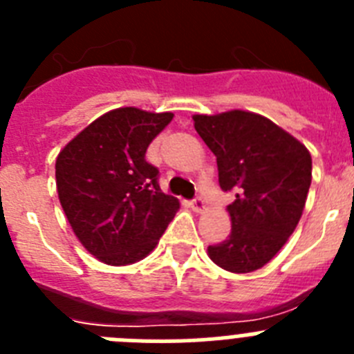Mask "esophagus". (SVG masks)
Returning a JSON list of instances; mask_svg holds the SVG:
<instances>
[{"mask_svg":"<svg viewBox=\"0 0 354 354\" xmlns=\"http://www.w3.org/2000/svg\"><path fill=\"white\" fill-rule=\"evenodd\" d=\"M192 207H193V211H196V212L204 211L205 209L204 198H202V196H195V198L192 200Z\"/></svg>","mask_w":354,"mask_h":354,"instance_id":"esophagus-1","label":"esophagus"}]
</instances>
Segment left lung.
Instances as JSON below:
<instances>
[{"label": "left lung", "mask_w": 354, "mask_h": 354, "mask_svg": "<svg viewBox=\"0 0 354 354\" xmlns=\"http://www.w3.org/2000/svg\"><path fill=\"white\" fill-rule=\"evenodd\" d=\"M195 129L216 156L218 180L236 200L228 205L230 236L207 248L230 273H250L271 261L298 225L312 183L305 145L261 115H195Z\"/></svg>", "instance_id": "left-lung-1"}]
</instances>
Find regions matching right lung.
I'll return each mask as SVG.
<instances>
[{
    "instance_id": "1",
    "label": "right lung",
    "mask_w": 354,
    "mask_h": 354,
    "mask_svg": "<svg viewBox=\"0 0 354 354\" xmlns=\"http://www.w3.org/2000/svg\"><path fill=\"white\" fill-rule=\"evenodd\" d=\"M174 113L118 108L93 120L56 159L60 204L81 245L109 266L149 255L174 220L179 200L159 187L145 159Z\"/></svg>"
}]
</instances>
